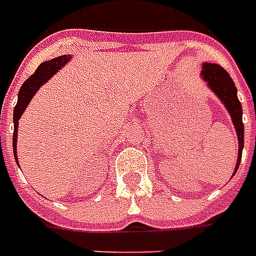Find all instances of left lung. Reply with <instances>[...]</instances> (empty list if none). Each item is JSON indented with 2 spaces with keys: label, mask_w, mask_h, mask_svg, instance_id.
<instances>
[{
  "label": "left lung",
  "mask_w": 256,
  "mask_h": 256,
  "mask_svg": "<svg viewBox=\"0 0 256 256\" xmlns=\"http://www.w3.org/2000/svg\"><path fill=\"white\" fill-rule=\"evenodd\" d=\"M201 77L206 81L208 86L211 88L212 92L218 96L219 99L224 102V108H228L233 125H234L236 132H237V139H238V157H237V164H236L234 172L238 170L241 161V153L244 148V124H242V108L237 98V88H236L233 80L230 77L228 72L224 67L215 63H204L202 70H201Z\"/></svg>",
  "instance_id": "1"
}]
</instances>
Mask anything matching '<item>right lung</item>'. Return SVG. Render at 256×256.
I'll use <instances>...</instances> for the list:
<instances>
[{"label":"right lung","mask_w":256,"mask_h":256,"mask_svg":"<svg viewBox=\"0 0 256 256\" xmlns=\"http://www.w3.org/2000/svg\"><path fill=\"white\" fill-rule=\"evenodd\" d=\"M68 60H72V56L62 55L55 58V59H50L48 62H42L37 67V70L32 73V76H30L24 81V84L22 85L19 95H18V103H16L15 108H14V156H15L18 166H19V161H18V156H16V142H18V124H19V118L22 117L23 112L26 110L27 104L30 103L32 98L37 92L38 88L44 84L45 81H48L54 74L58 73V70H60L62 67L64 66Z\"/></svg>","instance_id":"right-lung-1"}]
</instances>
